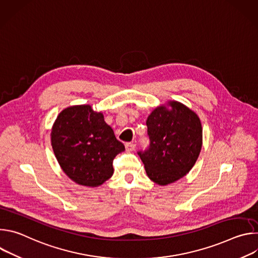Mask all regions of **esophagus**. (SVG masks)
Here are the masks:
<instances>
[{
	"label": "esophagus",
	"mask_w": 258,
	"mask_h": 258,
	"mask_svg": "<svg viewBox=\"0 0 258 258\" xmlns=\"http://www.w3.org/2000/svg\"><path fill=\"white\" fill-rule=\"evenodd\" d=\"M136 148V144L135 143H126L125 144V150L126 152H133Z\"/></svg>",
	"instance_id": "obj_1"
}]
</instances>
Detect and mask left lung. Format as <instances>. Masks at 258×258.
Returning a JSON list of instances; mask_svg holds the SVG:
<instances>
[{
    "instance_id": "1",
    "label": "left lung",
    "mask_w": 258,
    "mask_h": 258,
    "mask_svg": "<svg viewBox=\"0 0 258 258\" xmlns=\"http://www.w3.org/2000/svg\"><path fill=\"white\" fill-rule=\"evenodd\" d=\"M146 124L150 147L139 155L148 177L167 186L189 173L202 148L198 114L187 105L169 100L152 110Z\"/></svg>"
}]
</instances>
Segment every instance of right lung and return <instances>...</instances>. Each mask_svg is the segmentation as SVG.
Returning <instances> with one entry per match:
<instances>
[{
	"instance_id": "obj_1",
	"label": "right lung",
	"mask_w": 258,
	"mask_h": 258,
	"mask_svg": "<svg viewBox=\"0 0 258 258\" xmlns=\"http://www.w3.org/2000/svg\"><path fill=\"white\" fill-rule=\"evenodd\" d=\"M51 145L63 172L81 186L95 188L112 176V162L124 151L102 112L91 105L69 106L58 114Z\"/></svg>"
}]
</instances>
